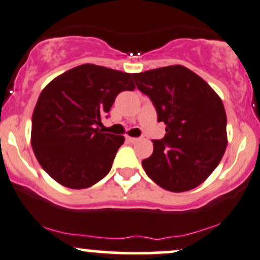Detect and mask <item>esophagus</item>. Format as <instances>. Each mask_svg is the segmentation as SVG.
I'll use <instances>...</instances> for the list:
<instances>
[{
	"label": "esophagus",
	"mask_w": 260,
	"mask_h": 260,
	"mask_svg": "<svg viewBox=\"0 0 260 260\" xmlns=\"http://www.w3.org/2000/svg\"><path fill=\"white\" fill-rule=\"evenodd\" d=\"M126 139H127L129 143H136V142H138V140H140V138H133V137H127Z\"/></svg>",
	"instance_id": "obj_1"
}]
</instances>
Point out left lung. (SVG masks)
Here are the masks:
<instances>
[{
    "mask_svg": "<svg viewBox=\"0 0 260 260\" xmlns=\"http://www.w3.org/2000/svg\"><path fill=\"white\" fill-rule=\"evenodd\" d=\"M137 88L155 106L166 124L162 139L142 161L157 186L186 192L203 183L221 161L228 145L225 107L205 80L183 66L132 74Z\"/></svg>",
    "mask_w": 260,
    "mask_h": 260,
    "instance_id": "left-lung-1",
    "label": "left lung"
}]
</instances>
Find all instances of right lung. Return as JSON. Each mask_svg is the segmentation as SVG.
<instances>
[{
    "mask_svg": "<svg viewBox=\"0 0 260 260\" xmlns=\"http://www.w3.org/2000/svg\"><path fill=\"white\" fill-rule=\"evenodd\" d=\"M134 88L129 73L90 63L49 83L31 118V147L41 168L73 189L88 188L105 177L124 138L103 133L98 126L116 96Z\"/></svg>",
    "mask_w": 260,
    "mask_h": 260,
    "instance_id": "add662e5",
    "label": "right lung"
}]
</instances>
